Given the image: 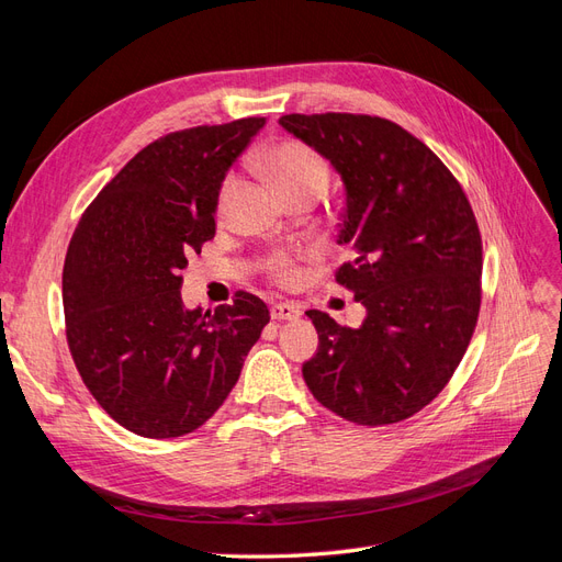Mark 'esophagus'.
<instances>
[{
    "mask_svg": "<svg viewBox=\"0 0 562 562\" xmlns=\"http://www.w3.org/2000/svg\"><path fill=\"white\" fill-rule=\"evenodd\" d=\"M269 312L274 321H295V318H300L302 307L297 302H274L269 307Z\"/></svg>",
    "mask_w": 562,
    "mask_h": 562,
    "instance_id": "esophagus-1",
    "label": "esophagus"
}]
</instances>
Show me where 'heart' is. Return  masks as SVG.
<instances>
[{
    "label": "heart",
    "mask_w": 562,
    "mask_h": 562,
    "mask_svg": "<svg viewBox=\"0 0 562 562\" xmlns=\"http://www.w3.org/2000/svg\"><path fill=\"white\" fill-rule=\"evenodd\" d=\"M262 171L271 178L281 194L291 201L302 194H316L321 196L330 184V166L318 151L300 140H281L265 149L262 155L255 159ZM236 190V178L227 176L220 184L217 192V213H225L227 203ZM269 274L274 281L291 285L300 279V265L297 258L291 252H277L269 260Z\"/></svg>",
    "instance_id": "obj_1"
}]
</instances>
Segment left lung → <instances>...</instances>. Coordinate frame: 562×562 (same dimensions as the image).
Returning a JSON list of instances; mask_svg holds the SVG:
<instances>
[{
	"label": "left lung",
	"mask_w": 562,
	"mask_h": 562,
	"mask_svg": "<svg viewBox=\"0 0 562 562\" xmlns=\"http://www.w3.org/2000/svg\"><path fill=\"white\" fill-rule=\"evenodd\" d=\"M279 124L330 159L347 187L335 281L361 328L310 310L318 351L302 366L314 398L363 427L419 413L446 389L481 312L483 244L462 184L434 151L382 116L283 114Z\"/></svg>",
	"instance_id": "8db88e82"
}]
</instances>
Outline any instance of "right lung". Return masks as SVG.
Masks as SVG:
<instances>
[{
    "instance_id": "obj_1",
    "label": "right lung",
    "mask_w": 562,
    "mask_h": 562,
    "mask_svg": "<svg viewBox=\"0 0 562 562\" xmlns=\"http://www.w3.org/2000/svg\"><path fill=\"white\" fill-rule=\"evenodd\" d=\"M265 116L173 131L140 149L83 211L63 267L65 335L98 405L145 438L209 422L269 323L236 291L182 307L180 271L215 236L220 184Z\"/></svg>"
}]
</instances>
